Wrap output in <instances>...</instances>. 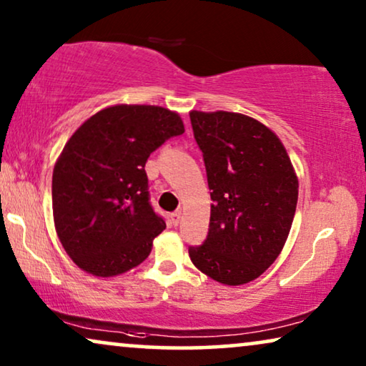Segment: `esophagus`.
Masks as SVG:
<instances>
[{
    "instance_id": "34e87169",
    "label": "esophagus",
    "mask_w": 366,
    "mask_h": 366,
    "mask_svg": "<svg viewBox=\"0 0 366 366\" xmlns=\"http://www.w3.org/2000/svg\"><path fill=\"white\" fill-rule=\"evenodd\" d=\"M179 219H182V212H174L169 214V223H172L173 227H177V224L179 223Z\"/></svg>"
}]
</instances>
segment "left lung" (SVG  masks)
I'll list each match as a JSON object with an SVG mask.
<instances>
[{
    "label": "left lung",
    "mask_w": 366,
    "mask_h": 366,
    "mask_svg": "<svg viewBox=\"0 0 366 366\" xmlns=\"http://www.w3.org/2000/svg\"><path fill=\"white\" fill-rule=\"evenodd\" d=\"M212 189L208 237L189 247L199 272L229 287L258 278L282 253L298 178L272 129L242 113H189Z\"/></svg>",
    "instance_id": "obj_1"
}]
</instances>
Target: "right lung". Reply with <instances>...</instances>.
I'll return each mask as SVG.
<instances>
[{
    "label": "right lung",
    "instance_id": "1",
    "mask_svg": "<svg viewBox=\"0 0 366 366\" xmlns=\"http://www.w3.org/2000/svg\"><path fill=\"white\" fill-rule=\"evenodd\" d=\"M182 133V118L167 108L114 104L64 144L53 169L54 228L83 272L117 277L148 258L167 223L149 204L144 164Z\"/></svg>",
    "mask_w": 366,
    "mask_h": 366
}]
</instances>
